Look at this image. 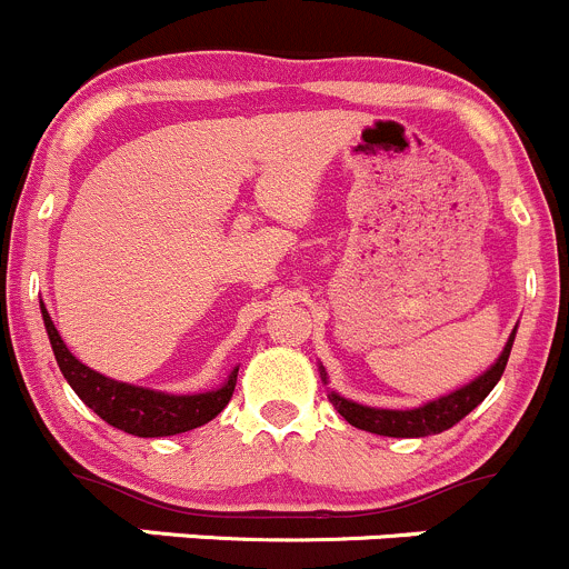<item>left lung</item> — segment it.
<instances>
[{
	"instance_id": "left-lung-1",
	"label": "left lung",
	"mask_w": 569,
	"mask_h": 569,
	"mask_svg": "<svg viewBox=\"0 0 569 569\" xmlns=\"http://www.w3.org/2000/svg\"><path fill=\"white\" fill-rule=\"evenodd\" d=\"M515 332H518V325H515L512 336L503 343L501 355L496 358V363L490 369L481 371L479 377L468 382V386L457 388V391L438 396L432 401H423L418 407H407V410H386V407H369L358 405V401L347 399V396L327 391V399L332 401L338 412L347 418L352 427L366 429L371 435H386V438H427V435H438L451 429L455 423H460L465 416H468L473 407H479L481 401L487 399V393L498 386L503 369H507L509 352H512ZM321 382L327 386V371L325 366H319Z\"/></svg>"
}]
</instances>
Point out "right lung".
<instances>
[{
	"mask_svg": "<svg viewBox=\"0 0 569 569\" xmlns=\"http://www.w3.org/2000/svg\"><path fill=\"white\" fill-rule=\"evenodd\" d=\"M40 317H43L46 336H49L57 366H60L62 377L73 388V393L96 416L104 418L109 427L123 429V432L137 435V438H168V435H181L194 427H203L217 412L226 410L233 388H237L239 366H233V371L220 388H211V391L203 393H164L112 380V377L99 375L79 358H73V352L60 338L43 302H40Z\"/></svg>",
	"mask_w": 569,
	"mask_h": 569,
	"instance_id": "add662e5",
	"label": "right lung"
}]
</instances>
